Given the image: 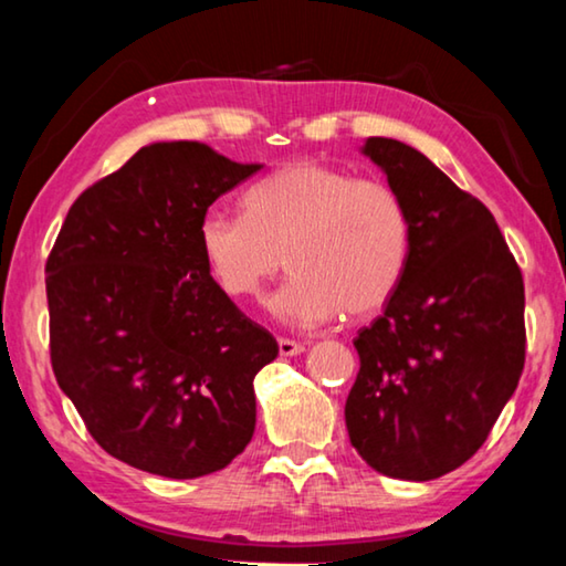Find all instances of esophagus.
Here are the masks:
<instances>
[{"mask_svg":"<svg viewBox=\"0 0 566 566\" xmlns=\"http://www.w3.org/2000/svg\"><path fill=\"white\" fill-rule=\"evenodd\" d=\"M305 350V345L297 343V340H290V337H280V353L284 358L290 356H300V353Z\"/></svg>","mask_w":566,"mask_h":566,"instance_id":"1","label":"esophagus"}]
</instances>
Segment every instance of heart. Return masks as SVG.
Instances as JSON below:
<instances>
[{"label":"heart","instance_id":"heart-1","mask_svg":"<svg viewBox=\"0 0 566 566\" xmlns=\"http://www.w3.org/2000/svg\"><path fill=\"white\" fill-rule=\"evenodd\" d=\"M241 208L200 218L202 259L233 300H259L286 261L294 280L272 300L284 323L368 317L407 274L411 218L386 182L297 159L249 185Z\"/></svg>","mask_w":566,"mask_h":566}]
</instances>
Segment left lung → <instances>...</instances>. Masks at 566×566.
Instances as JSON below:
<instances>
[{"label":"left lung","instance_id":"1","mask_svg":"<svg viewBox=\"0 0 566 566\" xmlns=\"http://www.w3.org/2000/svg\"><path fill=\"white\" fill-rule=\"evenodd\" d=\"M411 218L407 274L358 333L350 444L389 478L434 480L475 454L526 360L524 276L491 210L419 149L368 137Z\"/></svg>","mask_w":566,"mask_h":566}]
</instances>
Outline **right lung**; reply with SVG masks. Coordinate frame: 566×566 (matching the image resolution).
Returning a JSON list of instances; mask_svg holds the SVG:
<instances>
[{
    "instance_id": "right-lung-1",
    "label": "right lung",
    "mask_w": 566,
    "mask_h": 566,
    "mask_svg": "<svg viewBox=\"0 0 566 566\" xmlns=\"http://www.w3.org/2000/svg\"><path fill=\"white\" fill-rule=\"evenodd\" d=\"M256 170L198 142H157L67 210L45 264L50 364L126 465L190 480L251 442L254 376L280 345L210 276L198 223Z\"/></svg>"
}]
</instances>
